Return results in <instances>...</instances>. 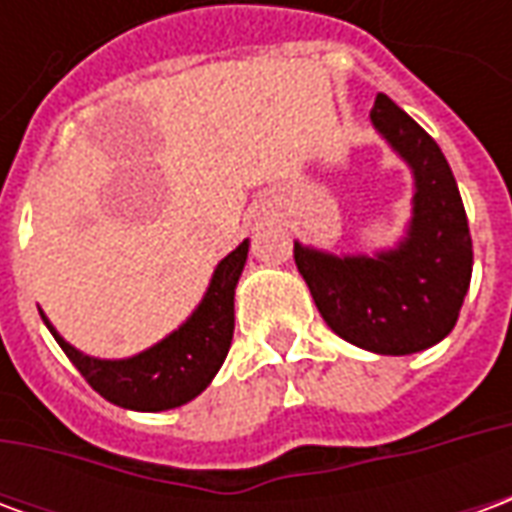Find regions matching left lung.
Listing matches in <instances>:
<instances>
[{
    "label": "left lung",
    "instance_id": "obj_1",
    "mask_svg": "<svg viewBox=\"0 0 512 512\" xmlns=\"http://www.w3.org/2000/svg\"><path fill=\"white\" fill-rule=\"evenodd\" d=\"M370 123L414 178L406 233L376 255H332L296 241L293 257L334 334L373 354L406 356L452 332L472 282V238L441 147L386 95Z\"/></svg>",
    "mask_w": 512,
    "mask_h": 512
}]
</instances>
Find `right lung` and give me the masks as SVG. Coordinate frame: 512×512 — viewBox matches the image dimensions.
<instances>
[{
	"mask_svg": "<svg viewBox=\"0 0 512 512\" xmlns=\"http://www.w3.org/2000/svg\"><path fill=\"white\" fill-rule=\"evenodd\" d=\"M249 255V238L213 268L205 296L164 340L126 359L82 354L62 337L46 312L40 318L95 392L128 411H167L202 395L227 359L235 329V285Z\"/></svg>",
	"mask_w": 512,
	"mask_h": 512,
	"instance_id": "right-lung-1",
	"label": "right lung"
}]
</instances>
